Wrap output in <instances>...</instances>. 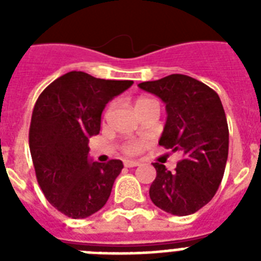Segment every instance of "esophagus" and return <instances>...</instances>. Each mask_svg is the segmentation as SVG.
I'll return each instance as SVG.
<instances>
[{"label": "esophagus", "mask_w": 261, "mask_h": 261, "mask_svg": "<svg viewBox=\"0 0 261 261\" xmlns=\"http://www.w3.org/2000/svg\"><path fill=\"white\" fill-rule=\"evenodd\" d=\"M123 164H124V167L126 168H135L139 165L138 161H133V160H124Z\"/></svg>", "instance_id": "esophagus-1"}]
</instances>
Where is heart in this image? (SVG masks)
<instances>
[{
  "mask_svg": "<svg viewBox=\"0 0 261 261\" xmlns=\"http://www.w3.org/2000/svg\"><path fill=\"white\" fill-rule=\"evenodd\" d=\"M151 100L149 98H145V97H139L135 100V110L139 108L143 104H146V102H150ZM147 146V141L145 139H130V141H127V142L123 143V151L126 153V154H130V155H134V154H138L141 151Z\"/></svg>",
  "mask_w": 261,
  "mask_h": 261,
  "instance_id": "heart-1",
  "label": "heart"
}]
</instances>
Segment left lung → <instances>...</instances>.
Instances as JSON below:
<instances>
[{"label": "left lung", "mask_w": 261, "mask_h": 261, "mask_svg": "<svg viewBox=\"0 0 261 261\" xmlns=\"http://www.w3.org/2000/svg\"><path fill=\"white\" fill-rule=\"evenodd\" d=\"M138 87L165 102L167 123L159 143L181 155L174 172L153 164L157 176L149 190L151 202L169 214H194L213 199L225 173L229 128L221 98L206 84L184 74Z\"/></svg>", "instance_id": "1"}]
</instances>
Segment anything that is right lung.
I'll return each mask as SVG.
<instances>
[{
  "label": "right lung",
  "mask_w": 261,
  "mask_h": 261,
  "mask_svg": "<svg viewBox=\"0 0 261 261\" xmlns=\"http://www.w3.org/2000/svg\"><path fill=\"white\" fill-rule=\"evenodd\" d=\"M133 85L69 71L43 90L32 111L30 150L46 199L69 218H87L110 198L120 160H89L90 137L100 133L107 102Z\"/></svg>",
  "instance_id": "1"
}]
</instances>
